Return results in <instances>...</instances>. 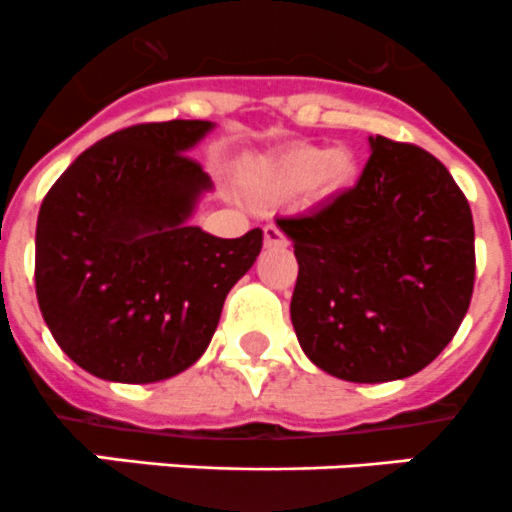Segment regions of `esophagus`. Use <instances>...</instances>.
<instances>
[{
    "label": "esophagus",
    "mask_w": 512,
    "mask_h": 512,
    "mask_svg": "<svg viewBox=\"0 0 512 512\" xmlns=\"http://www.w3.org/2000/svg\"><path fill=\"white\" fill-rule=\"evenodd\" d=\"M263 244H266V249L286 246V236H283L276 226H266V229H263Z\"/></svg>",
    "instance_id": "34e87169"
}]
</instances>
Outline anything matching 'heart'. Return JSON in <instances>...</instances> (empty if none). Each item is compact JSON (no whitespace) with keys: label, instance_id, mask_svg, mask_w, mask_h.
Returning a JSON list of instances; mask_svg holds the SVG:
<instances>
[{"label":"heart","instance_id":"1","mask_svg":"<svg viewBox=\"0 0 512 512\" xmlns=\"http://www.w3.org/2000/svg\"><path fill=\"white\" fill-rule=\"evenodd\" d=\"M361 166L348 146L291 144L256 166L254 184L268 199L306 194L313 204H326L356 186Z\"/></svg>","mask_w":512,"mask_h":512}]
</instances>
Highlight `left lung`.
I'll list each match as a JSON object with an SVG mask.
<instances>
[{"mask_svg":"<svg viewBox=\"0 0 512 512\" xmlns=\"http://www.w3.org/2000/svg\"><path fill=\"white\" fill-rule=\"evenodd\" d=\"M348 194L296 219L291 323L321 371L351 383L401 381L450 343L473 296L475 231L463 191L413 144L368 136Z\"/></svg>","mask_w":512,"mask_h":512,"instance_id":"1","label":"left lung"}]
</instances>
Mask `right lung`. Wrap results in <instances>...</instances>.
I'll return each instance as SVG.
<instances>
[{
    "label": "right lung",
    "instance_id": "right-lung-1",
    "mask_svg": "<svg viewBox=\"0 0 512 512\" xmlns=\"http://www.w3.org/2000/svg\"><path fill=\"white\" fill-rule=\"evenodd\" d=\"M214 121L136 124L96 141L44 196L37 298L54 341L111 383L179 376L209 348L263 231L219 239L191 216L214 191L189 151Z\"/></svg>",
    "mask_w": 512,
    "mask_h": 512
}]
</instances>
